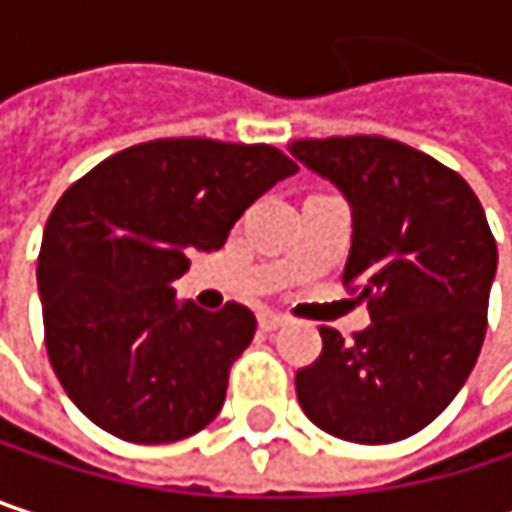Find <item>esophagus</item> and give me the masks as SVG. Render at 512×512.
<instances>
[{
	"label": "esophagus",
	"mask_w": 512,
	"mask_h": 512,
	"mask_svg": "<svg viewBox=\"0 0 512 512\" xmlns=\"http://www.w3.org/2000/svg\"><path fill=\"white\" fill-rule=\"evenodd\" d=\"M257 323H260L263 332H275V329H281V326L287 323V317H284V314H275V311H263V314L257 317Z\"/></svg>",
	"instance_id": "34e87169"
}]
</instances>
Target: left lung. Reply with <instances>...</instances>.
Returning a JSON list of instances; mask_svg holds the SVG:
<instances>
[{"instance_id": "obj_1", "label": "left lung", "mask_w": 512, "mask_h": 512, "mask_svg": "<svg viewBox=\"0 0 512 512\" xmlns=\"http://www.w3.org/2000/svg\"><path fill=\"white\" fill-rule=\"evenodd\" d=\"M290 154L347 198L344 287L370 308L353 344L320 329L323 353L296 373L299 406L344 442L409 439L448 409L480 356L498 269L486 213L457 171L403 142L302 139Z\"/></svg>"}]
</instances>
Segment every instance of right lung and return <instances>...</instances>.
Listing matches in <instances>:
<instances>
[{
    "label": "right lung",
    "mask_w": 512,
    "mask_h": 512,
    "mask_svg": "<svg viewBox=\"0 0 512 512\" xmlns=\"http://www.w3.org/2000/svg\"><path fill=\"white\" fill-rule=\"evenodd\" d=\"M296 171L269 145L156 139L103 159L58 198L38 293L52 370L85 418L124 442L165 445L222 412L255 314L180 305L171 281Z\"/></svg>",
    "instance_id": "1"
}]
</instances>
